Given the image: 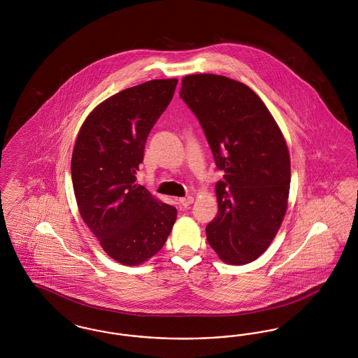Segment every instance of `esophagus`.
Wrapping results in <instances>:
<instances>
[{"label": "esophagus", "mask_w": 358, "mask_h": 358, "mask_svg": "<svg viewBox=\"0 0 358 358\" xmlns=\"http://www.w3.org/2000/svg\"><path fill=\"white\" fill-rule=\"evenodd\" d=\"M180 201V204L182 205V206H189L190 204H193V201H194V199L192 197V196H187V197H182V199H180L178 200Z\"/></svg>", "instance_id": "esophagus-1"}]
</instances>
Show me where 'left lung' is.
<instances>
[{"label": "left lung", "instance_id": "8db88e82", "mask_svg": "<svg viewBox=\"0 0 358 358\" xmlns=\"http://www.w3.org/2000/svg\"><path fill=\"white\" fill-rule=\"evenodd\" d=\"M180 98L224 171L216 184L219 212L205 228L206 240L228 264L254 262L271 244L287 209L291 168L283 134L262 99L234 79L187 75Z\"/></svg>", "mask_w": 358, "mask_h": 358}]
</instances>
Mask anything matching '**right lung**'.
<instances>
[{"mask_svg": "<svg viewBox=\"0 0 358 358\" xmlns=\"http://www.w3.org/2000/svg\"><path fill=\"white\" fill-rule=\"evenodd\" d=\"M177 79L126 88L94 108L76 138L71 176L80 216L106 254L136 266L165 244L177 209L136 184L145 145Z\"/></svg>", "mask_w": 358, "mask_h": 358, "instance_id": "obj_1", "label": "right lung"}]
</instances>
